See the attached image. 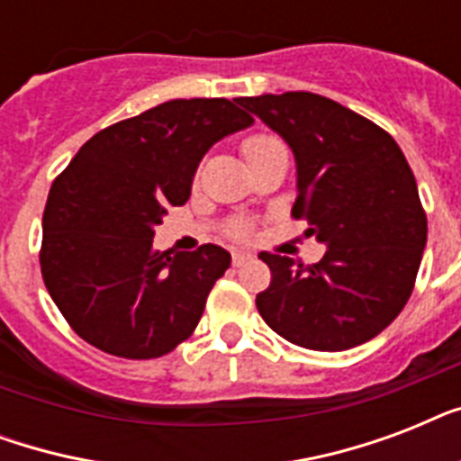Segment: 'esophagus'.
<instances>
[{"label": "esophagus", "instance_id": "34e87169", "mask_svg": "<svg viewBox=\"0 0 461 461\" xmlns=\"http://www.w3.org/2000/svg\"><path fill=\"white\" fill-rule=\"evenodd\" d=\"M231 263H234V266H246V263H253V253H249V251H234L231 253Z\"/></svg>", "mask_w": 461, "mask_h": 461}]
</instances>
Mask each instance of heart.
<instances>
[{
	"label": "heart",
	"instance_id": "b5f03b06",
	"mask_svg": "<svg viewBox=\"0 0 461 461\" xmlns=\"http://www.w3.org/2000/svg\"><path fill=\"white\" fill-rule=\"evenodd\" d=\"M275 143H282L280 139H275V136H270V133H253V136H249V139H244V143H241V153H244L246 162L253 158V155H258L260 150H266V148L275 146ZM249 224L246 222H234L230 227V237L231 239H246L249 237Z\"/></svg>",
	"mask_w": 461,
	"mask_h": 461
}]
</instances>
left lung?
<instances>
[{"label": "left lung", "mask_w": 461, "mask_h": 461, "mask_svg": "<svg viewBox=\"0 0 461 461\" xmlns=\"http://www.w3.org/2000/svg\"><path fill=\"white\" fill-rule=\"evenodd\" d=\"M294 150L292 217L328 251L313 266L260 253L263 321L287 342L344 351L380 335L407 306L429 222L411 167L385 129L315 93L237 97Z\"/></svg>", "instance_id": "8db88e82"}]
</instances>
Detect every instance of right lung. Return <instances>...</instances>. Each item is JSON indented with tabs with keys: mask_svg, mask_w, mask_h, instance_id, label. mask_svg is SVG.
I'll return each instance as SVG.
<instances>
[{
	"mask_svg": "<svg viewBox=\"0 0 461 461\" xmlns=\"http://www.w3.org/2000/svg\"><path fill=\"white\" fill-rule=\"evenodd\" d=\"M253 124L237 100H169L97 131L54 179L40 270L76 335L122 358H158L194 335L222 246L155 251L167 208L191 195L210 146Z\"/></svg>",
	"mask_w": 461,
	"mask_h": 461,
	"instance_id": "obj_1",
	"label": "right lung"
}]
</instances>
